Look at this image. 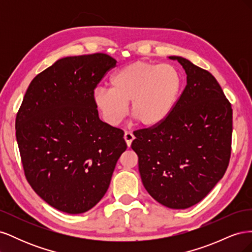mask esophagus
<instances>
[{"instance_id": "1", "label": "esophagus", "mask_w": 252, "mask_h": 252, "mask_svg": "<svg viewBox=\"0 0 252 252\" xmlns=\"http://www.w3.org/2000/svg\"><path fill=\"white\" fill-rule=\"evenodd\" d=\"M124 140H125L126 144H127V146L130 147L132 141L134 140V135L130 131H125V133H124Z\"/></svg>"}]
</instances>
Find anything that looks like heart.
<instances>
[{
	"label": "heart",
	"mask_w": 252,
	"mask_h": 252,
	"mask_svg": "<svg viewBox=\"0 0 252 252\" xmlns=\"http://www.w3.org/2000/svg\"><path fill=\"white\" fill-rule=\"evenodd\" d=\"M111 88L94 90L93 101L103 120L110 125L120 124L129 103L131 116L144 127H156L170 116L179 100L182 79L170 64L136 61L114 72Z\"/></svg>",
	"instance_id": "obj_1"
}]
</instances>
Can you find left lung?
<instances>
[{
	"label": "left lung",
	"instance_id": "left-lung-1",
	"mask_svg": "<svg viewBox=\"0 0 252 252\" xmlns=\"http://www.w3.org/2000/svg\"><path fill=\"white\" fill-rule=\"evenodd\" d=\"M187 85L170 116L156 127L133 132L145 189L171 209L202 201L223 178L229 164L232 108L207 70L182 57Z\"/></svg>",
	"mask_w": 252,
	"mask_h": 252
}]
</instances>
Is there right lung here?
<instances>
[{
  "label": "right lung",
  "instance_id": "obj_1",
  "mask_svg": "<svg viewBox=\"0 0 252 252\" xmlns=\"http://www.w3.org/2000/svg\"><path fill=\"white\" fill-rule=\"evenodd\" d=\"M117 61L105 53L67 57L32 81L16 119L25 177L41 199L69 215L107 191L126 150L124 131L98 118L94 90Z\"/></svg>",
  "mask_w": 252,
  "mask_h": 252
}]
</instances>
